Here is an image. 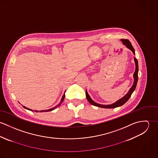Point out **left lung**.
Here are the masks:
<instances>
[{"label": "left lung", "mask_w": 158, "mask_h": 158, "mask_svg": "<svg viewBox=\"0 0 158 158\" xmlns=\"http://www.w3.org/2000/svg\"><path fill=\"white\" fill-rule=\"evenodd\" d=\"M122 43L123 45H126V47L127 48H128L129 49H130L133 53L135 55V49L133 48V47L131 45V43H130V41L128 40H125V39H122L121 40ZM134 60H135V72L134 73V75H133V77H134V83H133V86H131V88H130V89L129 90V91L128 92V93L123 97H122V98H120V100H118V101H117L116 102L114 103L111 105H100V104H98V103H95V102H94L91 98H90V96L88 94L87 90L86 91V98H87V100H88V102L90 103L91 105H94V106H98V107H100V108H117V107H118V106H120L122 105H123V104H125L128 100V99L130 98L132 93L133 92V91L135 90V87H136V85H137V80H138V71H139V68H138V62H137V59L134 57Z\"/></svg>", "instance_id": "left-lung-1"}]
</instances>
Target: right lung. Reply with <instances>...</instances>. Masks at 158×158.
Wrapping results in <instances>:
<instances>
[{
  "label": "right lung",
  "instance_id": "right-lung-1",
  "mask_svg": "<svg viewBox=\"0 0 158 158\" xmlns=\"http://www.w3.org/2000/svg\"><path fill=\"white\" fill-rule=\"evenodd\" d=\"M66 92V91H65ZM65 92H64V94H63V97H62V98H61V102L58 105H56V106H55V107H53V108H51V109H49V110H41V111H35V112H48V111H52V110H55V108H56L58 106H60V105H61V103L63 102V100H64V97H65ZM23 107L24 108H25V109H27V110H30V111H32L31 110H30V109H29V108H27V107H25V106H23Z\"/></svg>",
  "mask_w": 158,
  "mask_h": 158
}]
</instances>
